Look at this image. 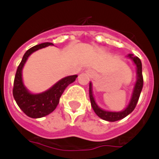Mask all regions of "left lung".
I'll use <instances>...</instances> for the list:
<instances>
[{"label": "left lung", "mask_w": 159, "mask_h": 159, "mask_svg": "<svg viewBox=\"0 0 159 159\" xmlns=\"http://www.w3.org/2000/svg\"><path fill=\"white\" fill-rule=\"evenodd\" d=\"M127 57L130 58L132 60V62H134V64L135 65L136 82L134 83V86L133 92H132V94H131V97L129 102V104L127 105V106L124 109L123 111H110L101 108L95 101V98L93 97V92H92V82H90L89 96L92 109L95 111V113L97 114L100 118L104 120L114 122V121L120 120H122L125 117H126L134 110L136 105H137V102L139 101V96H140L143 84V75H142V62H141L140 59L138 57L134 56V54H132V53H129L127 55Z\"/></svg>", "instance_id": "1"}]
</instances>
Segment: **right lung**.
I'll list each match as a JSON object with an SVG mask.
<instances>
[{
  "label": "right lung",
  "mask_w": 159,
  "mask_h": 159,
  "mask_svg": "<svg viewBox=\"0 0 159 159\" xmlns=\"http://www.w3.org/2000/svg\"><path fill=\"white\" fill-rule=\"evenodd\" d=\"M49 45L52 46L53 44L52 43H43L34 46L26 51L17 68L15 77L13 97L21 111L31 118H41L52 113L59 103L60 97L66 87L74 82L77 77V75L63 77L56 82L49 89L40 93H32L29 91L23 82L22 72L24 66L28 57L34 52Z\"/></svg>",
  "instance_id": "1"
}]
</instances>
